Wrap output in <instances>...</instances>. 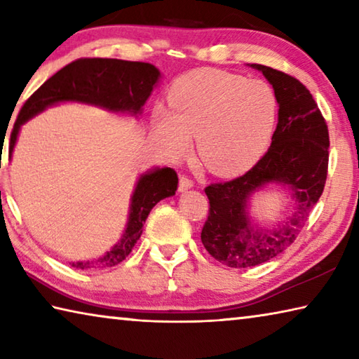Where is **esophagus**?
Here are the masks:
<instances>
[{
    "instance_id": "34e87169",
    "label": "esophagus",
    "mask_w": 359,
    "mask_h": 359,
    "mask_svg": "<svg viewBox=\"0 0 359 359\" xmlns=\"http://www.w3.org/2000/svg\"><path fill=\"white\" fill-rule=\"evenodd\" d=\"M193 179L188 177V175H180V180H179V190L180 191H185L188 190V188L193 187Z\"/></svg>"
}]
</instances>
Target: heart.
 Returning <instances> with one entry per match:
<instances>
[{
    "label": "heart",
    "instance_id": "1",
    "mask_svg": "<svg viewBox=\"0 0 359 359\" xmlns=\"http://www.w3.org/2000/svg\"><path fill=\"white\" fill-rule=\"evenodd\" d=\"M169 109L154 112L156 142L171 156L196 150L203 165L218 175L247 171L263 154L277 120V96L263 81L220 69L182 76L169 90Z\"/></svg>",
    "mask_w": 359,
    "mask_h": 359
}]
</instances>
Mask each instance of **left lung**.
I'll use <instances>...</instances> for the list:
<instances>
[{"label":"left lung","instance_id":"left-lung-1","mask_svg":"<svg viewBox=\"0 0 359 359\" xmlns=\"http://www.w3.org/2000/svg\"><path fill=\"white\" fill-rule=\"evenodd\" d=\"M252 66L263 72L277 96L278 123L271 147L244 175L204 188L209 215L201 231L203 244L217 261L238 269L266 263L293 244L323 193L330 161L326 120L306 85L283 71ZM271 181L290 188L297 209L283 227L258 233L246 217V201Z\"/></svg>","mask_w":359,"mask_h":359}]
</instances>
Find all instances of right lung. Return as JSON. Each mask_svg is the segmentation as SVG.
<instances>
[{
	"label": "right lung",
	"mask_w": 359,
	"mask_h": 359,
	"mask_svg": "<svg viewBox=\"0 0 359 359\" xmlns=\"http://www.w3.org/2000/svg\"><path fill=\"white\" fill-rule=\"evenodd\" d=\"M160 77L154 65L125 62L117 58H79L66 65L41 85L22 106L11 133L9 154L20 125L47 106L62 101H81L106 107L114 112L139 114ZM179 177L172 168H163L141 175L131 198L130 218L121 241L104 257L71 263L76 269H98L121 263L131 253L142 234L145 218L161 199L177 191Z\"/></svg>",
	"instance_id": "1"
}]
</instances>
